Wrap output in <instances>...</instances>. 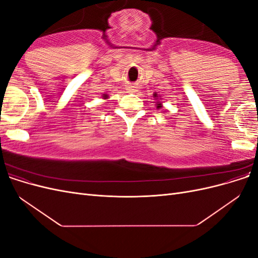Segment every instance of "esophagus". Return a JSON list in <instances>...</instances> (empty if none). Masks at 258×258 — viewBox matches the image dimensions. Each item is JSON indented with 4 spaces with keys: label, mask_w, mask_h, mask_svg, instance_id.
Returning <instances> with one entry per match:
<instances>
[{
    "label": "esophagus",
    "mask_w": 258,
    "mask_h": 258,
    "mask_svg": "<svg viewBox=\"0 0 258 258\" xmlns=\"http://www.w3.org/2000/svg\"><path fill=\"white\" fill-rule=\"evenodd\" d=\"M127 91L128 92H131V93H135V92H138L139 91V87L136 85V84H130L127 86Z\"/></svg>",
    "instance_id": "obj_1"
}]
</instances>
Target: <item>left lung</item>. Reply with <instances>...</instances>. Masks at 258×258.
Masks as SVG:
<instances>
[{
    "mask_svg": "<svg viewBox=\"0 0 258 258\" xmlns=\"http://www.w3.org/2000/svg\"><path fill=\"white\" fill-rule=\"evenodd\" d=\"M153 97L155 98L154 100H156V101H157V102H156V107H157V108H158V110H159V108H161V107H162V103H161V102H160V101H159L160 99L158 98V95H157V93H156V92L154 93V95H153Z\"/></svg>",
    "mask_w": 258,
    "mask_h": 258,
    "instance_id": "1",
    "label": "left lung"
}]
</instances>
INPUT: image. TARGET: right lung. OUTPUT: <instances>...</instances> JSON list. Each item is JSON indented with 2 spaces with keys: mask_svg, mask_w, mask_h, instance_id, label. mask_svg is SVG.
<instances>
[{
  "mask_svg": "<svg viewBox=\"0 0 258 258\" xmlns=\"http://www.w3.org/2000/svg\"><path fill=\"white\" fill-rule=\"evenodd\" d=\"M102 97H103V99H104V100H105V99H108V96L106 95V93H104V95H103Z\"/></svg>",
  "mask_w": 258,
  "mask_h": 258,
  "instance_id": "obj_1",
  "label": "right lung"
}]
</instances>
